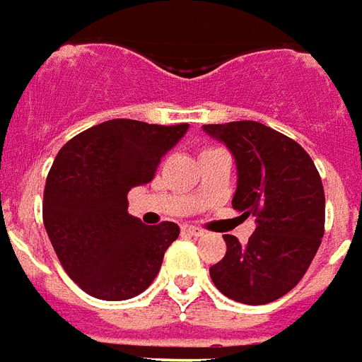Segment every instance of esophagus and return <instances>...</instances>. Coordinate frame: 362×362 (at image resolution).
<instances>
[{"instance_id":"obj_1","label":"esophagus","mask_w":362,"mask_h":362,"mask_svg":"<svg viewBox=\"0 0 362 362\" xmlns=\"http://www.w3.org/2000/svg\"><path fill=\"white\" fill-rule=\"evenodd\" d=\"M182 230H184V232H186V234H189V235H203L202 228H197V226H189V224L182 226Z\"/></svg>"}]
</instances>
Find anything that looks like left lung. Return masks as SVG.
Here are the masks:
<instances>
[{
  "mask_svg": "<svg viewBox=\"0 0 362 362\" xmlns=\"http://www.w3.org/2000/svg\"><path fill=\"white\" fill-rule=\"evenodd\" d=\"M228 147L238 167L232 207L255 216L245 245L226 234V255L209 269L221 293L245 305L276 301L293 290L324 235V188L297 141L255 120L203 124Z\"/></svg>",
  "mask_w": 362,
  "mask_h": 362,
  "instance_id": "obj_1",
  "label": "left lung"
}]
</instances>
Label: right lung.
I'll return each mask as SVG.
<instances>
[{
    "label": "right lung",
    "instance_id": "1",
    "mask_svg": "<svg viewBox=\"0 0 362 362\" xmlns=\"http://www.w3.org/2000/svg\"><path fill=\"white\" fill-rule=\"evenodd\" d=\"M188 128L113 119L61 147L45 180L44 226L65 272L86 293L122 301L155 280L180 228L146 226L128 215L127 195L153 180Z\"/></svg>",
    "mask_w": 362,
    "mask_h": 362
}]
</instances>
